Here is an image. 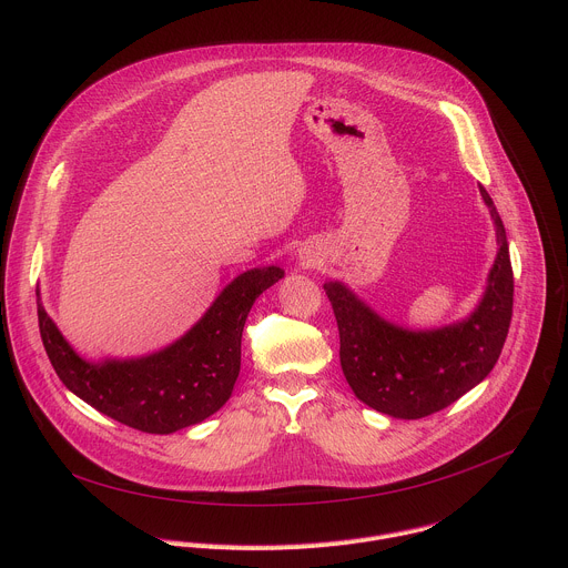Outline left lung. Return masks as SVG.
<instances>
[{
	"instance_id": "8db88e82",
	"label": "left lung",
	"mask_w": 568,
	"mask_h": 568,
	"mask_svg": "<svg viewBox=\"0 0 568 568\" xmlns=\"http://www.w3.org/2000/svg\"><path fill=\"white\" fill-rule=\"evenodd\" d=\"M497 224L499 254L476 312L456 326L412 333L390 326L342 283H326L339 328L342 371L355 395L393 418L432 416L488 375L506 344L515 278L501 215L480 186Z\"/></svg>"
}]
</instances>
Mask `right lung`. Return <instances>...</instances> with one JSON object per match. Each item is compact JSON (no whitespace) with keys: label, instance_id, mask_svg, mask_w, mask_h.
I'll return each mask as SVG.
<instances>
[{"label":"right lung","instance_id":"right-lung-1","mask_svg":"<svg viewBox=\"0 0 568 568\" xmlns=\"http://www.w3.org/2000/svg\"><path fill=\"white\" fill-rule=\"evenodd\" d=\"M278 278L281 267L240 274L178 344L143 359H80L38 303L42 344L62 384L90 407L145 434H173L202 423L231 397L247 314Z\"/></svg>","mask_w":568,"mask_h":568}]
</instances>
